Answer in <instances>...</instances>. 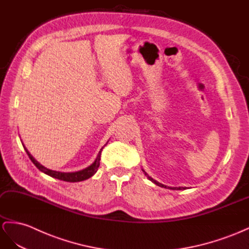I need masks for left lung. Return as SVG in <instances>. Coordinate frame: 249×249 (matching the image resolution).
Masks as SVG:
<instances>
[{
  "instance_id": "left-lung-1",
  "label": "left lung",
  "mask_w": 249,
  "mask_h": 249,
  "mask_svg": "<svg viewBox=\"0 0 249 249\" xmlns=\"http://www.w3.org/2000/svg\"><path fill=\"white\" fill-rule=\"evenodd\" d=\"M142 172L143 173H145V175L147 176V178L150 180V181H152V182H153L154 184H156V185H158V186H160V187H163V188H170V189H173V190H176V189H177V190H182V189H185V188H184V187H168V186H166V185H163V184H161V183H159V182H157L156 180H154L153 178H151L150 177V176L145 172V171H143L142 170Z\"/></svg>"
}]
</instances>
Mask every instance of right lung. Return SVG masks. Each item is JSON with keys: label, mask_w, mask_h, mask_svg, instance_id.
Instances as JSON below:
<instances>
[{"label": "right lung", "mask_w": 249, "mask_h": 249, "mask_svg": "<svg viewBox=\"0 0 249 249\" xmlns=\"http://www.w3.org/2000/svg\"><path fill=\"white\" fill-rule=\"evenodd\" d=\"M107 143H106V145H104V146H107ZM104 146L100 149L97 157H96V159H95V161H94L91 165H89L88 167L84 168V170H82V171L73 172V173L55 172V171L50 170V168H46V167H44L43 165L40 164V163L37 161V160L30 154V152L26 149V147H23V148H25L28 156H29L30 159H31V161L36 165V167L38 168L39 171H41L42 173L51 176V177H53V178L59 179V180H62V181H66V182H81V181H84V180H87V179L91 178L92 176H93L96 172H97L98 167H99V164H100L101 151H102V149L104 148Z\"/></svg>", "instance_id": "1"}]
</instances>
